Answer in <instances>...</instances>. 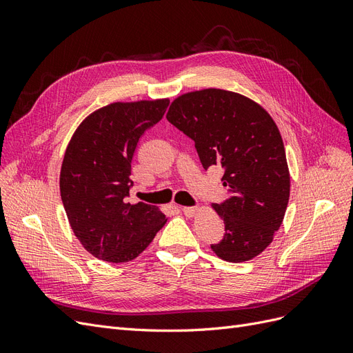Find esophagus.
<instances>
[{"instance_id": "1", "label": "esophagus", "mask_w": 353, "mask_h": 353, "mask_svg": "<svg viewBox=\"0 0 353 353\" xmlns=\"http://www.w3.org/2000/svg\"><path fill=\"white\" fill-rule=\"evenodd\" d=\"M184 215L188 218H193L196 213H197V208H183Z\"/></svg>"}]
</instances>
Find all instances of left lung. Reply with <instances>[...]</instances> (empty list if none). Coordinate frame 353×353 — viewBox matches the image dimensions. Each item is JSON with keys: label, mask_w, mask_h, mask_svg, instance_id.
Listing matches in <instances>:
<instances>
[{"label": "left lung", "mask_w": 353, "mask_h": 353, "mask_svg": "<svg viewBox=\"0 0 353 353\" xmlns=\"http://www.w3.org/2000/svg\"><path fill=\"white\" fill-rule=\"evenodd\" d=\"M166 119L194 141L203 168L223 169L230 197L212 208L223 219L225 234L212 250L234 263L256 258L272 243L290 197L279 126L261 104L219 88L179 95Z\"/></svg>", "instance_id": "8db88e82"}]
</instances>
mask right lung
<instances>
[{"instance_id":"right-lung-1","label":"right lung","mask_w":353,"mask_h":353,"mask_svg":"<svg viewBox=\"0 0 353 353\" xmlns=\"http://www.w3.org/2000/svg\"><path fill=\"white\" fill-rule=\"evenodd\" d=\"M168 105L169 99L110 103L85 117L70 138L60 170L61 201L73 234L95 258L135 259L168 221L157 206L126 201L137 144Z\"/></svg>"}]
</instances>
